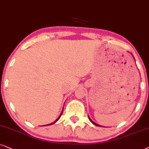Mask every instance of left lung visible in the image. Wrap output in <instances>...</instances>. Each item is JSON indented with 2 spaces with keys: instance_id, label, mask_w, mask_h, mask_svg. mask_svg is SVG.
I'll return each instance as SVG.
<instances>
[{
  "instance_id": "left-lung-1",
  "label": "left lung",
  "mask_w": 149,
  "mask_h": 149,
  "mask_svg": "<svg viewBox=\"0 0 149 149\" xmlns=\"http://www.w3.org/2000/svg\"><path fill=\"white\" fill-rule=\"evenodd\" d=\"M134 59H135V58H134ZM88 118H89V119H90V121H91V122H92V123H93V124H94V125H95V126H100V125H99V124H96V123H95V122H93V120H92V119H91V118H90V117H88Z\"/></svg>"
}]
</instances>
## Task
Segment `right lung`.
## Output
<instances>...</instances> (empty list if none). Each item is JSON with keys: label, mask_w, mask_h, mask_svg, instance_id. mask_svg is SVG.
Masks as SVG:
<instances>
[{"label": "right lung", "mask_w": 149, "mask_h": 149, "mask_svg": "<svg viewBox=\"0 0 149 149\" xmlns=\"http://www.w3.org/2000/svg\"><path fill=\"white\" fill-rule=\"evenodd\" d=\"M63 110H62V111H61V114H60L59 117H58V118H57V119H56V120H55L54 122L51 123V124H47V125H52V124H54V123H56V122H57V121L58 120V119H59V118H60V117H61V114H62V113H63ZM47 125H46V126H47Z\"/></svg>", "instance_id": "add662e5"}]
</instances>
